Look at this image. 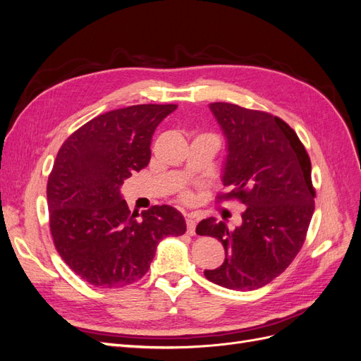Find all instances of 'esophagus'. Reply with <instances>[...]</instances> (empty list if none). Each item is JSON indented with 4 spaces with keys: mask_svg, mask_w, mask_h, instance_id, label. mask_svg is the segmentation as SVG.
Returning <instances> with one entry per match:
<instances>
[{
    "mask_svg": "<svg viewBox=\"0 0 361 361\" xmlns=\"http://www.w3.org/2000/svg\"><path fill=\"white\" fill-rule=\"evenodd\" d=\"M195 226H197V221H195V218L192 215L187 216V233L188 235H194L195 233Z\"/></svg>",
    "mask_w": 361,
    "mask_h": 361,
    "instance_id": "obj_1",
    "label": "esophagus"
}]
</instances>
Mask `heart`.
I'll list each match as a JSON object with an SVG mask.
<instances>
[{
    "label": "heart",
    "mask_w": 361,
    "mask_h": 361,
    "mask_svg": "<svg viewBox=\"0 0 361 361\" xmlns=\"http://www.w3.org/2000/svg\"><path fill=\"white\" fill-rule=\"evenodd\" d=\"M192 199V194L190 192V191H183L182 194H180V200L182 202H190Z\"/></svg>",
    "instance_id": "obj_1"
}]
</instances>
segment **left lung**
I'll use <instances>...</instances> for the list:
<instances>
[{
	"label": "left lung",
	"mask_w": 361,
	"mask_h": 361,
	"mask_svg": "<svg viewBox=\"0 0 361 361\" xmlns=\"http://www.w3.org/2000/svg\"><path fill=\"white\" fill-rule=\"evenodd\" d=\"M227 138L223 182L231 192L218 200L247 206L243 226L207 218L195 233L221 241L226 259L204 277L233 290H253L279 277L298 255L314 211L312 162L297 133L277 116L228 102H212Z\"/></svg>",
	"instance_id": "8db88e82"
}]
</instances>
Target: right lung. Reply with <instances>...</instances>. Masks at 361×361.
I'll list each match as a JSON object with an SVG mask.
<instances>
[{
  "label": "right lung",
  "instance_id": "add662e5",
  "mask_svg": "<svg viewBox=\"0 0 361 361\" xmlns=\"http://www.w3.org/2000/svg\"><path fill=\"white\" fill-rule=\"evenodd\" d=\"M176 104H141L92 118L61 145L47 185L54 245L68 267L97 288L143 277L166 236L187 231L174 207L130 214L120 185L150 161V141Z\"/></svg>",
  "mask_w": 361,
  "mask_h": 361
}]
</instances>
